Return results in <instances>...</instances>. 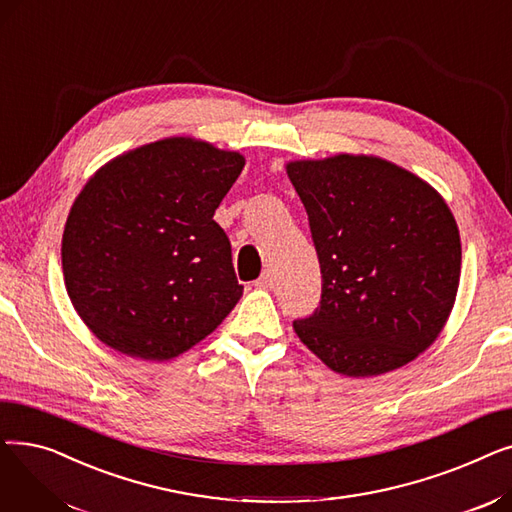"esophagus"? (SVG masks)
Returning <instances> with one entry per match:
<instances>
[{
	"label": "esophagus",
	"instance_id": "34e87169",
	"mask_svg": "<svg viewBox=\"0 0 512 512\" xmlns=\"http://www.w3.org/2000/svg\"><path fill=\"white\" fill-rule=\"evenodd\" d=\"M255 286L257 288H263V290H270L274 286V276L272 272H263L257 280H255Z\"/></svg>",
	"mask_w": 512,
	"mask_h": 512
}]
</instances>
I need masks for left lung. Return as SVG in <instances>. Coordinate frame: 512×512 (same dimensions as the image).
<instances>
[{
  "label": "left lung",
  "instance_id": "1",
  "mask_svg": "<svg viewBox=\"0 0 512 512\" xmlns=\"http://www.w3.org/2000/svg\"><path fill=\"white\" fill-rule=\"evenodd\" d=\"M309 215L321 301L294 319L336 373L369 378L413 361L442 332L461 278V236L446 201L386 159L290 161Z\"/></svg>",
  "mask_w": 512,
  "mask_h": 512
}]
</instances>
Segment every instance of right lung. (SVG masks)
I'll use <instances>...</instances> for the list:
<instances>
[{
  "mask_svg": "<svg viewBox=\"0 0 512 512\" xmlns=\"http://www.w3.org/2000/svg\"><path fill=\"white\" fill-rule=\"evenodd\" d=\"M245 157L172 137L132 149L85 184L66 220L62 270L89 330L145 361L182 355L242 297L213 213Z\"/></svg>",
  "mask_w": 512,
  "mask_h": 512,
  "instance_id": "add662e5",
  "label": "right lung"
}]
</instances>
